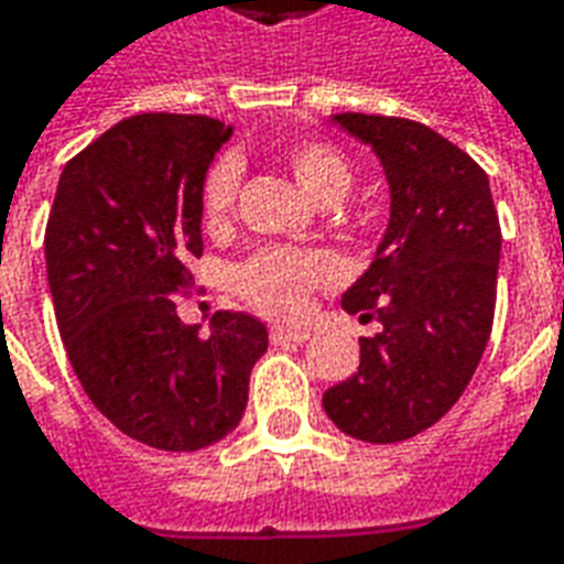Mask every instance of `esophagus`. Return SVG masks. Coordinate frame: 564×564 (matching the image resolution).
<instances>
[{
    "label": "esophagus",
    "mask_w": 564,
    "mask_h": 564,
    "mask_svg": "<svg viewBox=\"0 0 564 564\" xmlns=\"http://www.w3.org/2000/svg\"><path fill=\"white\" fill-rule=\"evenodd\" d=\"M271 344H302L311 338V329H290V326H271Z\"/></svg>",
    "instance_id": "esophagus-1"
}]
</instances>
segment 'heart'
<instances>
[{"mask_svg": "<svg viewBox=\"0 0 564 564\" xmlns=\"http://www.w3.org/2000/svg\"><path fill=\"white\" fill-rule=\"evenodd\" d=\"M286 165L302 193L319 205H332L350 189L354 169L341 150L326 141H299L286 150ZM241 184V165L235 156H223L208 169L198 193V208L205 229H223L235 210V196ZM338 278V262L323 250H293V247H265L247 257L232 271L235 293L247 305L269 317L293 319L307 307V295Z\"/></svg>", "mask_w": 564, "mask_h": 564, "instance_id": "1", "label": "heart"}]
</instances>
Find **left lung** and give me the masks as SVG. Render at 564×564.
Wrapping results in <instances>:
<instances>
[{
  "mask_svg": "<svg viewBox=\"0 0 564 564\" xmlns=\"http://www.w3.org/2000/svg\"><path fill=\"white\" fill-rule=\"evenodd\" d=\"M390 181V226L341 307L378 319L359 371L323 395L344 435L395 444L447 414L492 332L501 226L489 177L453 141L404 117L335 115Z\"/></svg>",
  "mask_w": 564,
  "mask_h": 564,
  "instance_id": "1",
  "label": "left lung"
}]
</instances>
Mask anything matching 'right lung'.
<instances>
[{
  "label": "right lung",
  "instance_id": "add662e5",
  "mask_svg": "<svg viewBox=\"0 0 564 564\" xmlns=\"http://www.w3.org/2000/svg\"><path fill=\"white\" fill-rule=\"evenodd\" d=\"M232 127L202 115H135L66 162L44 232L47 283L68 362L123 435L169 453L210 447L241 423L269 332L217 311L210 335L174 293L202 257L198 193Z\"/></svg>",
  "mask_w": 564,
  "mask_h": 564
}]
</instances>
